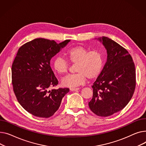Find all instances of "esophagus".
I'll use <instances>...</instances> for the list:
<instances>
[{
    "label": "esophagus",
    "instance_id": "esophagus-1",
    "mask_svg": "<svg viewBox=\"0 0 146 146\" xmlns=\"http://www.w3.org/2000/svg\"><path fill=\"white\" fill-rule=\"evenodd\" d=\"M70 90L71 91H77V90H80V88H70Z\"/></svg>",
    "mask_w": 146,
    "mask_h": 146
}]
</instances>
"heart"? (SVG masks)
I'll list each match as a JSON object with an SVG mask.
<instances>
[{
  "label": "heart",
  "mask_w": 146,
  "mask_h": 146,
  "mask_svg": "<svg viewBox=\"0 0 146 146\" xmlns=\"http://www.w3.org/2000/svg\"><path fill=\"white\" fill-rule=\"evenodd\" d=\"M70 63L75 65L74 74L68 75L62 80V85L65 87H76L84 84L88 78H97L101 73L104 65V56L98 50H90L82 46H76L68 49L65 53ZM52 68L59 74H66L70 64L62 57L58 56L53 61Z\"/></svg>",
  "instance_id": "obj_1"
}]
</instances>
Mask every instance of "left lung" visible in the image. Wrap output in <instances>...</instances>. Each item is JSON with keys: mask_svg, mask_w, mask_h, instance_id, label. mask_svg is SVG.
<instances>
[{"mask_svg": "<svg viewBox=\"0 0 146 146\" xmlns=\"http://www.w3.org/2000/svg\"><path fill=\"white\" fill-rule=\"evenodd\" d=\"M99 40L107 49V60L92 85L93 96L88 105L97 115L108 117L123 110L131 99L136 84L135 70L126 49L107 37Z\"/></svg>", "mask_w": 146, "mask_h": 146, "instance_id": "1", "label": "left lung"}]
</instances>
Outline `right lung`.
I'll return each instance as SVG.
<instances>
[{
	"label": "right lung",
	"instance_id": "1",
	"mask_svg": "<svg viewBox=\"0 0 146 146\" xmlns=\"http://www.w3.org/2000/svg\"><path fill=\"white\" fill-rule=\"evenodd\" d=\"M70 40L59 44L36 38L21 46L12 66V83L17 100L28 113L49 118L58 110L70 90L52 89L58 81L50 66V60Z\"/></svg>",
	"mask_w": 146,
	"mask_h": 146
}]
</instances>
